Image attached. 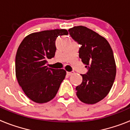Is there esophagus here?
<instances>
[{
	"label": "esophagus",
	"instance_id": "1",
	"mask_svg": "<svg viewBox=\"0 0 130 130\" xmlns=\"http://www.w3.org/2000/svg\"><path fill=\"white\" fill-rule=\"evenodd\" d=\"M73 73H74V72H67V74L68 75H73Z\"/></svg>",
	"mask_w": 130,
	"mask_h": 130
}]
</instances>
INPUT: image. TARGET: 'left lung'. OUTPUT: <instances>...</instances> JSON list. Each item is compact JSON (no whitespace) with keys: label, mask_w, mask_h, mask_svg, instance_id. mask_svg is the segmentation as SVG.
<instances>
[{"label":"left lung","mask_w":130,"mask_h":130,"mask_svg":"<svg viewBox=\"0 0 130 130\" xmlns=\"http://www.w3.org/2000/svg\"><path fill=\"white\" fill-rule=\"evenodd\" d=\"M68 32L81 45L79 57L88 68L86 74H81L83 81L76 87V94L85 104H96L108 94L115 79L117 69L112 50L105 38L86 26H74Z\"/></svg>","instance_id":"8db88e82"}]
</instances>
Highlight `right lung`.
<instances>
[{
	"label": "right lung",
	"instance_id": "obj_1",
	"mask_svg": "<svg viewBox=\"0 0 130 130\" xmlns=\"http://www.w3.org/2000/svg\"><path fill=\"white\" fill-rule=\"evenodd\" d=\"M66 29L43 30L29 34L19 45L15 56V75L26 96L38 104L53 99L66 76L63 69L49 68L47 60L55 57L58 36Z\"/></svg>",
	"mask_w": 130,
	"mask_h": 130
}]
</instances>
